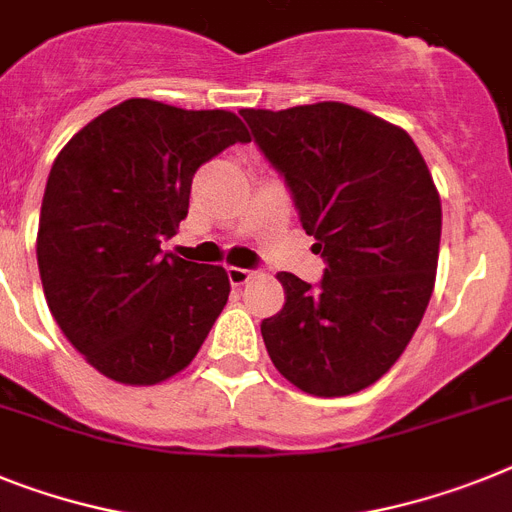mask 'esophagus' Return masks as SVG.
<instances>
[{
	"instance_id": "esophagus-1",
	"label": "esophagus",
	"mask_w": 512,
	"mask_h": 512,
	"mask_svg": "<svg viewBox=\"0 0 512 512\" xmlns=\"http://www.w3.org/2000/svg\"><path fill=\"white\" fill-rule=\"evenodd\" d=\"M226 273H229L231 286H244V283H247L249 278L255 276V273H252V270H247V268H236V265H231V268L226 270Z\"/></svg>"
}]
</instances>
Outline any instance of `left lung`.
<instances>
[{
	"label": "left lung",
	"mask_w": 512,
	"mask_h": 512,
	"mask_svg": "<svg viewBox=\"0 0 512 512\" xmlns=\"http://www.w3.org/2000/svg\"><path fill=\"white\" fill-rule=\"evenodd\" d=\"M242 117L325 260L317 286L278 273L286 304L260 325L265 349L304 393H359L409 346L435 289L442 205L432 174L409 132L349 103Z\"/></svg>",
	"instance_id": "left-lung-1"
}]
</instances>
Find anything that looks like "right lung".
I'll list each match as a JSON object with an SVG mask.
<instances>
[{
    "mask_svg": "<svg viewBox=\"0 0 512 512\" xmlns=\"http://www.w3.org/2000/svg\"><path fill=\"white\" fill-rule=\"evenodd\" d=\"M234 143L231 111L130 98L64 145L46 182L36 255L51 315L109 380L156 385L195 359L231 283L221 265L163 252L192 176Z\"/></svg>",
    "mask_w": 512,
    "mask_h": 512,
    "instance_id": "add662e5",
    "label": "right lung"
}]
</instances>
